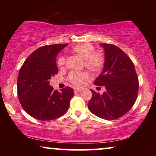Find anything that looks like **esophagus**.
Returning a JSON list of instances; mask_svg holds the SVG:
<instances>
[{
	"label": "esophagus",
	"mask_w": 156,
	"mask_h": 156,
	"mask_svg": "<svg viewBox=\"0 0 156 156\" xmlns=\"http://www.w3.org/2000/svg\"><path fill=\"white\" fill-rule=\"evenodd\" d=\"M82 91H83V89H78V88L74 89V92L75 93H80V92H82Z\"/></svg>",
	"instance_id": "1"
}]
</instances>
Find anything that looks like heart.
Wrapping results in <instances>:
<instances>
[{"instance_id":"obj_1","label":"heart","mask_w":156,"mask_h":156,"mask_svg":"<svg viewBox=\"0 0 156 156\" xmlns=\"http://www.w3.org/2000/svg\"><path fill=\"white\" fill-rule=\"evenodd\" d=\"M72 51L84 59V65L91 72L100 71L104 64V55L99 52H95V48L90 43H83L72 47ZM65 62V57L61 56L58 59V65L62 66ZM88 78L86 72H73L69 74V80L76 86H80L83 81Z\"/></svg>"}]
</instances>
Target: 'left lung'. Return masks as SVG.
<instances>
[{
  "instance_id": "obj_1",
  "label": "left lung",
  "mask_w": 156,
  "mask_h": 156,
  "mask_svg": "<svg viewBox=\"0 0 156 156\" xmlns=\"http://www.w3.org/2000/svg\"><path fill=\"white\" fill-rule=\"evenodd\" d=\"M99 45L104 51V64L94 84L105 87L106 91L100 95L91 89L92 97L88 108L99 118L114 120L125 115L135 104L138 80L133 63L125 52L112 44Z\"/></svg>"
}]
</instances>
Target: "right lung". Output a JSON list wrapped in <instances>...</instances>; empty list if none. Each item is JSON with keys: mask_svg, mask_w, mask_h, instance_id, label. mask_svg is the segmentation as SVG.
<instances>
[{"mask_svg": "<svg viewBox=\"0 0 156 156\" xmlns=\"http://www.w3.org/2000/svg\"><path fill=\"white\" fill-rule=\"evenodd\" d=\"M68 44L45 45L29 55L19 72L17 87L22 107L30 116L50 121L65 114L74 96L71 87L53 90L50 80L58 73L57 55Z\"/></svg>", "mask_w": 156, "mask_h": 156, "instance_id": "right-lung-1", "label": "right lung"}]
</instances>
